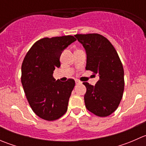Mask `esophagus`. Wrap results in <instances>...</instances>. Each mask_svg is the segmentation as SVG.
<instances>
[{
    "instance_id": "obj_1",
    "label": "esophagus",
    "mask_w": 146,
    "mask_h": 146,
    "mask_svg": "<svg viewBox=\"0 0 146 146\" xmlns=\"http://www.w3.org/2000/svg\"><path fill=\"white\" fill-rule=\"evenodd\" d=\"M82 82L80 81V80H76V85H80V84H81Z\"/></svg>"
}]
</instances>
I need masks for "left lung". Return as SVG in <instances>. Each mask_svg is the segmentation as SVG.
Here are the masks:
<instances>
[{
  "label": "left lung",
  "instance_id": "1",
  "mask_svg": "<svg viewBox=\"0 0 146 146\" xmlns=\"http://www.w3.org/2000/svg\"><path fill=\"white\" fill-rule=\"evenodd\" d=\"M87 55L86 70L99 75L95 85L83 82L87 110L98 117L112 114L119 107L124 90V73L117 51L111 42L99 34L76 35Z\"/></svg>",
  "mask_w": 146,
  "mask_h": 146
}]
</instances>
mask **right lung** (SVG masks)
Here are the masks:
<instances>
[{
  "instance_id": "add662e5",
  "label": "right lung",
  "mask_w": 146,
  "mask_h": 146,
  "mask_svg": "<svg viewBox=\"0 0 146 146\" xmlns=\"http://www.w3.org/2000/svg\"><path fill=\"white\" fill-rule=\"evenodd\" d=\"M76 40L70 35L43 38L32 45L23 60L21 82L26 98L34 112L44 120H56L67 111L75 80L56 81L53 73L61 66L62 51Z\"/></svg>"
}]
</instances>
